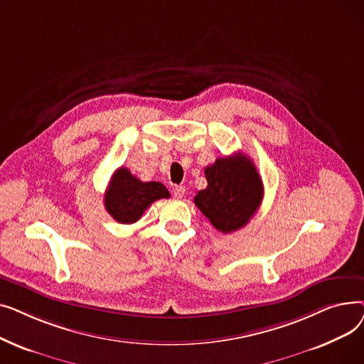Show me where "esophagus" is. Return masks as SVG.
Wrapping results in <instances>:
<instances>
[{"label":"esophagus","instance_id":"34e87169","mask_svg":"<svg viewBox=\"0 0 364 364\" xmlns=\"http://www.w3.org/2000/svg\"><path fill=\"white\" fill-rule=\"evenodd\" d=\"M184 193H186V188L183 186H174V187H172V195H174L176 198L181 199L184 196Z\"/></svg>","mask_w":364,"mask_h":364}]
</instances>
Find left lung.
<instances>
[{"instance_id":"left-lung-1","label":"left lung","mask_w":364,"mask_h":364,"mask_svg":"<svg viewBox=\"0 0 364 364\" xmlns=\"http://www.w3.org/2000/svg\"><path fill=\"white\" fill-rule=\"evenodd\" d=\"M206 188L198 192L195 205L221 233H232L247 224L262 200L264 187L254 162L243 153L218 158L205 168Z\"/></svg>"}]
</instances>
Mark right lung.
<instances>
[{
  "label": "right lung",
  "mask_w": 364,
  "mask_h": 364,
  "mask_svg": "<svg viewBox=\"0 0 364 364\" xmlns=\"http://www.w3.org/2000/svg\"><path fill=\"white\" fill-rule=\"evenodd\" d=\"M168 188L159 181L143 183L129 169L121 166L113 172L105 193L106 211L121 224H132L158 199H168Z\"/></svg>",
  "instance_id": "add662e5"
}]
</instances>
